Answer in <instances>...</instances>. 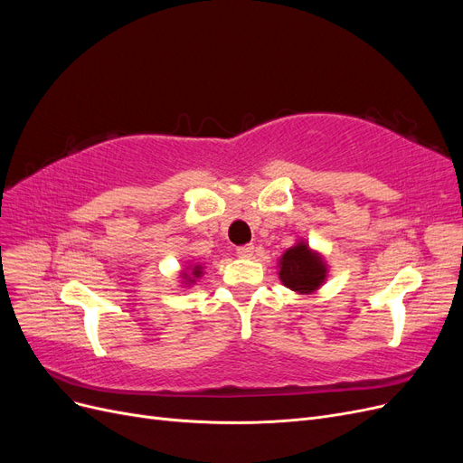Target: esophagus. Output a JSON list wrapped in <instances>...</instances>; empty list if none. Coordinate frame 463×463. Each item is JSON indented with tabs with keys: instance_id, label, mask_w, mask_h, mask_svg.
Returning a JSON list of instances; mask_svg holds the SVG:
<instances>
[{
	"instance_id": "obj_1",
	"label": "esophagus",
	"mask_w": 463,
	"mask_h": 463,
	"mask_svg": "<svg viewBox=\"0 0 463 463\" xmlns=\"http://www.w3.org/2000/svg\"><path fill=\"white\" fill-rule=\"evenodd\" d=\"M255 253V247L253 245H241L237 247V255H240L241 259H250Z\"/></svg>"
}]
</instances>
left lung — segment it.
<instances>
[{"label":"left lung","instance_id":"8db88e82","mask_svg":"<svg viewBox=\"0 0 463 463\" xmlns=\"http://www.w3.org/2000/svg\"><path fill=\"white\" fill-rule=\"evenodd\" d=\"M279 279L282 284L301 296H309L325 284L328 269L318 253L309 249L305 241L289 247L279 259Z\"/></svg>","mask_w":463,"mask_h":463}]
</instances>
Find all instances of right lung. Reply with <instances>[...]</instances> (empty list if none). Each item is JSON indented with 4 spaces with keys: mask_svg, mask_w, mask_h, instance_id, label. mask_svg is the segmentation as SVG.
I'll list each match as a JSON object with an SVG mask.
<instances>
[{
    "mask_svg": "<svg viewBox=\"0 0 463 463\" xmlns=\"http://www.w3.org/2000/svg\"><path fill=\"white\" fill-rule=\"evenodd\" d=\"M201 274H203V266L201 264H194L193 269H191V272H184L181 276H184L185 284H194V278H201Z\"/></svg>",
    "mask_w": 463,
    "mask_h": 463,
    "instance_id": "obj_1",
    "label": "right lung"
}]
</instances>
